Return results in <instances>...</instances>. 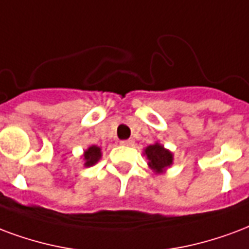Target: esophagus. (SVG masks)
Here are the masks:
<instances>
[{
    "label": "esophagus",
    "instance_id": "obj_1",
    "mask_svg": "<svg viewBox=\"0 0 249 249\" xmlns=\"http://www.w3.org/2000/svg\"><path fill=\"white\" fill-rule=\"evenodd\" d=\"M120 143L124 146H130V145H133V140H123V141H120Z\"/></svg>",
    "mask_w": 249,
    "mask_h": 249
}]
</instances>
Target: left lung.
Wrapping results in <instances>:
<instances>
[{
	"mask_svg": "<svg viewBox=\"0 0 249 249\" xmlns=\"http://www.w3.org/2000/svg\"><path fill=\"white\" fill-rule=\"evenodd\" d=\"M143 156L148 158L149 167L158 174L166 170L173 165V153L162 146L161 143H153L143 150Z\"/></svg>",
	"mask_w": 249,
	"mask_h": 249,
	"instance_id": "obj_1",
	"label": "left lung"
}]
</instances>
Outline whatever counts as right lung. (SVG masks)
<instances>
[{
  "label": "right lung",
  "instance_id": "add662e5",
  "mask_svg": "<svg viewBox=\"0 0 249 249\" xmlns=\"http://www.w3.org/2000/svg\"><path fill=\"white\" fill-rule=\"evenodd\" d=\"M83 158H84V166H93V165L97 163L99 160L101 158V149L99 148V146H96V145H92V146H89V148L84 152Z\"/></svg>",
  "mask_w": 249,
  "mask_h": 249
}]
</instances>
